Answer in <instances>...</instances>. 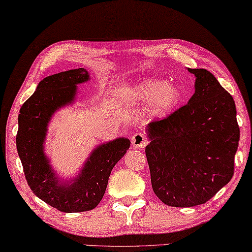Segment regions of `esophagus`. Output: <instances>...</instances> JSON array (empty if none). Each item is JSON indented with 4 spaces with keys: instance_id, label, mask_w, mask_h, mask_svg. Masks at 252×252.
<instances>
[{
    "instance_id": "34e87169",
    "label": "esophagus",
    "mask_w": 252,
    "mask_h": 252,
    "mask_svg": "<svg viewBox=\"0 0 252 252\" xmlns=\"http://www.w3.org/2000/svg\"><path fill=\"white\" fill-rule=\"evenodd\" d=\"M148 144V140H147L146 136L141 132H138V134H135L131 138V146L136 149H142Z\"/></svg>"
}]
</instances>
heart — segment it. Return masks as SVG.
Instances as JSON below:
<instances>
[{"instance_id":"b5f03b06","label":"heart","mask_w":252,"mask_h":252,"mask_svg":"<svg viewBox=\"0 0 252 252\" xmlns=\"http://www.w3.org/2000/svg\"><path fill=\"white\" fill-rule=\"evenodd\" d=\"M126 102L134 105L150 104L149 111L155 117H165L179 106L182 93L177 85L163 79H144L129 85L124 92Z\"/></svg>"}]
</instances>
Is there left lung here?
Masks as SVG:
<instances>
[{
	"mask_svg": "<svg viewBox=\"0 0 252 252\" xmlns=\"http://www.w3.org/2000/svg\"><path fill=\"white\" fill-rule=\"evenodd\" d=\"M195 75V92L187 105L146 128L151 184L165 205L206 203L228 183L240 130L235 101L205 69Z\"/></svg>",
	"mask_w": 252,
	"mask_h": 252,
	"instance_id": "8db88e82",
	"label": "left lung"
}]
</instances>
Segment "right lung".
<instances>
[{
    "instance_id": "right-lung-1",
    "label": "right lung",
    "mask_w": 252,
    "mask_h": 252,
    "mask_svg": "<svg viewBox=\"0 0 252 252\" xmlns=\"http://www.w3.org/2000/svg\"><path fill=\"white\" fill-rule=\"evenodd\" d=\"M90 79L89 71L83 68L46 77L18 114L16 147L27 183L37 197L64 213L87 212L98 205L114 165L130 146L125 137L97 145L77 174L68 180L52 168L45 153L49 123L60 108L74 104L78 85Z\"/></svg>"
}]
</instances>
